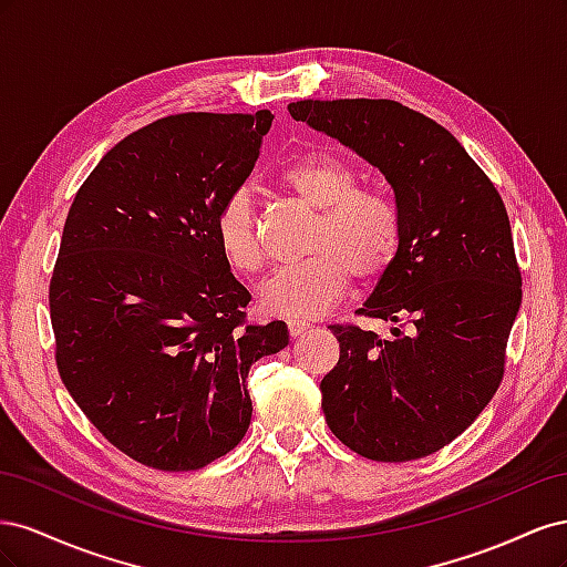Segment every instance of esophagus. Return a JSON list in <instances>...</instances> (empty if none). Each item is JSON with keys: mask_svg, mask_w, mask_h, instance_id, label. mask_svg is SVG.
Segmentation results:
<instances>
[{"mask_svg": "<svg viewBox=\"0 0 567 567\" xmlns=\"http://www.w3.org/2000/svg\"><path fill=\"white\" fill-rule=\"evenodd\" d=\"M307 329H310V323H305V321H288V333L293 336V338H298V336H302Z\"/></svg>", "mask_w": 567, "mask_h": 567, "instance_id": "1", "label": "esophagus"}]
</instances>
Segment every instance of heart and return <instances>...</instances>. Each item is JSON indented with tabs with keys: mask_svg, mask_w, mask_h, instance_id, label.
Instances as JSON below:
<instances>
[{
	"mask_svg": "<svg viewBox=\"0 0 567 567\" xmlns=\"http://www.w3.org/2000/svg\"><path fill=\"white\" fill-rule=\"evenodd\" d=\"M279 184L293 194L317 221L307 236L300 265L274 274L260 288V310L274 317L315 319L346 293L350 277L359 284L379 281L402 248V219L392 200L373 188H359L357 167L329 153L290 163ZM217 250L234 271L262 269V246L248 192H234L215 217Z\"/></svg>",
	"mask_w": 567,
	"mask_h": 567,
	"instance_id": "b5f03b06",
	"label": "heart"
}]
</instances>
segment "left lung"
<instances>
[{
	"mask_svg": "<svg viewBox=\"0 0 567 567\" xmlns=\"http://www.w3.org/2000/svg\"><path fill=\"white\" fill-rule=\"evenodd\" d=\"M288 113L379 167L402 219L398 260L359 310L398 329L385 340L331 326L340 359L319 385L326 423L373 461L433 454L504 375L523 298L504 200L452 132L398 101L305 99Z\"/></svg>",
	"mask_w": 567,
	"mask_h": 567,
	"instance_id": "8db88e82",
	"label": "left lung"
}]
</instances>
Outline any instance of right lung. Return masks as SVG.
Here are the masks:
<instances>
[{"label":"right lung","mask_w":567,"mask_h":567,"mask_svg":"<svg viewBox=\"0 0 567 567\" xmlns=\"http://www.w3.org/2000/svg\"><path fill=\"white\" fill-rule=\"evenodd\" d=\"M274 115L182 113L115 144L68 210L49 284L59 373L113 447L196 471L244 440L248 371L288 326L250 300L215 244L219 205L250 177Z\"/></svg>","instance_id":"add662e5"}]
</instances>
